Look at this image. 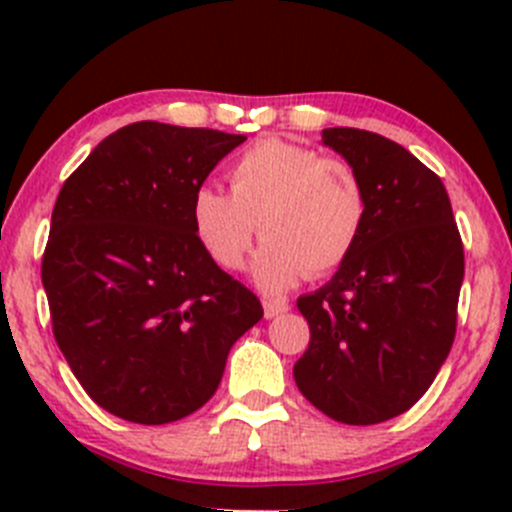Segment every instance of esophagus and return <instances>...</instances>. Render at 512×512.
Masks as SVG:
<instances>
[{"instance_id":"34e87169","label":"esophagus","mask_w":512,"mask_h":512,"mask_svg":"<svg viewBox=\"0 0 512 512\" xmlns=\"http://www.w3.org/2000/svg\"><path fill=\"white\" fill-rule=\"evenodd\" d=\"M289 309L287 302H280V299H265V317L275 319L280 314H285Z\"/></svg>"}]
</instances>
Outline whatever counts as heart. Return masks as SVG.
<instances>
[{
  "label": "heart",
  "mask_w": 512,
  "mask_h": 512,
  "mask_svg": "<svg viewBox=\"0 0 512 512\" xmlns=\"http://www.w3.org/2000/svg\"><path fill=\"white\" fill-rule=\"evenodd\" d=\"M227 183L230 195L200 188L190 208L200 245L223 270L245 267L260 232L257 282L280 292L329 275L359 245L369 198L349 160L265 138L237 156Z\"/></svg>",
  "instance_id": "obj_1"
}]
</instances>
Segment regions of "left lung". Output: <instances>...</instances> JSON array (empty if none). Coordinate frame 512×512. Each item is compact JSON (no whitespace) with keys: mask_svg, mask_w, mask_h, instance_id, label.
<instances>
[{"mask_svg":"<svg viewBox=\"0 0 512 512\" xmlns=\"http://www.w3.org/2000/svg\"><path fill=\"white\" fill-rule=\"evenodd\" d=\"M322 141L361 175L369 213L352 257L297 299L309 347L294 381L324 416L371 426L409 411L451 352L463 242L441 178L404 146L359 128Z\"/></svg>","mask_w":512,"mask_h":512,"instance_id":"8db88e82","label":"left lung"}]
</instances>
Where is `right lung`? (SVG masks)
I'll list each match as a JSON object with an SVG mask.
<instances>
[{
  "mask_svg": "<svg viewBox=\"0 0 512 512\" xmlns=\"http://www.w3.org/2000/svg\"><path fill=\"white\" fill-rule=\"evenodd\" d=\"M245 136L138 121L66 178L41 257L51 329L86 394L123 421H180L208 404L230 347L262 319L215 265L193 198Z\"/></svg>",
  "mask_w": 512,
  "mask_h": 512,
  "instance_id": "add662e5",
  "label": "right lung"
}]
</instances>
